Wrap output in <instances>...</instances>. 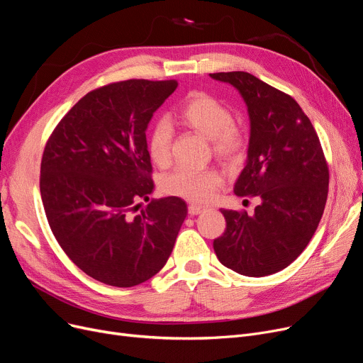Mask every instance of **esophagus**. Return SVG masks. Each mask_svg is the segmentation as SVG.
<instances>
[{"instance_id": "1", "label": "esophagus", "mask_w": 363, "mask_h": 363, "mask_svg": "<svg viewBox=\"0 0 363 363\" xmlns=\"http://www.w3.org/2000/svg\"><path fill=\"white\" fill-rule=\"evenodd\" d=\"M204 209V206H200V204H190V206H188V213L190 215H199V213H201Z\"/></svg>"}]
</instances>
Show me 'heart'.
<instances>
[{"mask_svg":"<svg viewBox=\"0 0 363 363\" xmlns=\"http://www.w3.org/2000/svg\"><path fill=\"white\" fill-rule=\"evenodd\" d=\"M177 118L186 128L211 139L212 151L223 162H234L246 148V136L234 124L231 109L208 93L194 91L177 109ZM173 139L172 125L157 121L148 135V154L160 167L169 164ZM223 185L219 173L212 169L179 167L163 179L166 194L191 201H209Z\"/></svg>","mask_w":363,"mask_h":363,"instance_id":"b5f03b06","label":"heart"}]
</instances>
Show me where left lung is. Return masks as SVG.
I'll use <instances>...</instances> for the list:
<instances>
[{"instance_id": "8db88e82", "label": "left lung", "mask_w": 363, "mask_h": 363, "mask_svg": "<svg viewBox=\"0 0 363 363\" xmlns=\"http://www.w3.org/2000/svg\"><path fill=\"white\" fill-rule=\"evenodd\" d=\"M211 77L238 89L247 106V160L234 194L261 200L254 215L220 209L227 228L213 240L215 254L235 273L269 276L301 255L320 223L329 184L323 150L289 94L243 71Z\"/></svg>"}]
</instances>
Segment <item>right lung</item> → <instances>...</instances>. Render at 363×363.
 Wrapping results in <instances>:
<instances>
[{"instance_id": "right-lung-1", "label": "right lung", "mask_w": 363, "mask_h": 363, "mask_svg": "<svg viewBox=\"0 0 363 363\" xmlns=\"http://www.w3.org/2000/svg\"><path fill=\"white\" fill-rule=\"evenodd\" d=\"M177 87L175 80H128L91 90L45 144L40 191L47 220L69 259L105 285L130 288L159 273L186 216L182 199L148 197L145 130ZM139 199L149 201L145 208Z\"/></svg>"}]
</instances>
